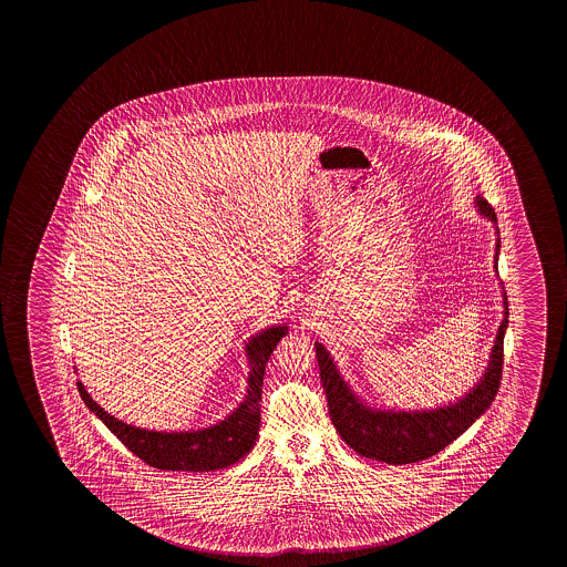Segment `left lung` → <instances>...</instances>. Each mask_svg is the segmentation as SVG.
<instances>
[{"label": "left lung", "mask_w": 567, "mask_h": 567, "mask_svg": "<svg viewBox=\"0 0 567 567\" xmlns=\"http://www.w3.org/2000/svg\"><path fill=\"white\" fill-rule=\"evenodd\" d=\"M478 212L488 221L496 224L492 205L476 197ZM501 241L496 243V269H498ZM506 297V295H504ZM508 302L504 298V320L492 348L491 362L481 381L464 398L443 408L429 411H391L373 409L360 401L350 390L322 343L316 342V360L320 368V380L324 385L330 419L346 445L358 455L388 464L419 463L436 455L456 436L463 435L476 419L491 408L501 388L502 363H504V332L508 328Z\"/></svg>", "instance_id": "8db88e82"}]
</instances>
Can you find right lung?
<instances>
[{
	"label": "right lung",
	"mask_w": 567,
	"mask_h": 567,
	"mask_svg": "<svg viewBox=\"0 0 567 567\" xmlns=\"http://www.w3.org/2000/svg\"><path fill=\"white\" fill-rule=\"evenodd\" d=\"M287 326H272L262 330L247 343V360L251 365L247 380V395L241 405L229 417L217 425L197 431H148L134 427L104 411L86 393L83 383L76 381L84 405L103 421L122 445L128 446L144 463L162 471H187V473H209L237 463L251 451L260 423V393L265 365L270 353L277 348L280 338L287 334Z\"/></svg>",
	"instance_id": "add662e5"
}]
</instances>
